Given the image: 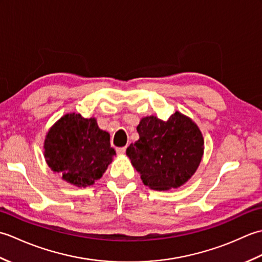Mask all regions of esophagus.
<instances>
[{
  "instance_id": "obj_1",
  "label": "esophagus",
  "mask_w": 262,
  "mask_h": 262,
  "mask_svg": "<svg viewBox=\"0 0 262 262\" xmlns=\"http://www.w3.org/2000/svg\"><path fill=\"white\" fill-rule=\"evenodd\" d=\"M117 151V153H118L119 155H122V154H125V152H126V146H124V147H118L116 149Z\"/></svg>"
}]
</instances>
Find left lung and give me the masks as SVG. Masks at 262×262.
I'll list each match as a JSON object with an SVG mask.
<instances>
[{"mask_svg":"<svg viewBox=\"0 0 262 262\" xmlns=\"http://www.w3.org/2000/svg\"><path fill=\"white\" fill-rule=\"evenodd\" d=\"M140 138L126 149L145 186L153 190L179 188L197 171L204 154V137L191 118L179 111L164 121L143 117Z\"/></svg>","mask_w":262,"mask_h":262,"instance_id":"8db88e82","label":"left lung"}]
</instances>
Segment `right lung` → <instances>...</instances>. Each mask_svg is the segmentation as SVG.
Here are the masks:
<instances>
[{"label": "right lung", "instance_id": "right-lung-1", "mask_svg": "<svg viewBox=\"0 0 262 262\" xmlns=\"http://www.w3.org/2000/svg\"><path fill=\"white\" fill-rule=\"evenodd\" d=\"M115 155L109 133L100 129L97 119L75 113L60 117L43 142V157L49 168L79 188L99 180Z\"/></svg>", "mask_w": 262, "mask_h": 262}]
</instances>
